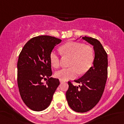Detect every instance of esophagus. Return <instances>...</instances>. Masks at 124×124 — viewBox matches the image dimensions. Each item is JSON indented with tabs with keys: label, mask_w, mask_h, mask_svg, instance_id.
Masks as SVG:
<instances>
[{
	"label": "esophagus",
	"mask_w": 124,
	"mask_h": 124,
	"mask_svg": "<svg viewBox=\"0 0 124 124\" xmlns=\"http://www.w3.org/2000/svg\"><path fill=\"white\" fill-rule=\"evenodd\" d=\"M60 82H61V83H63V81H61V80H60Z\"/></svg>",
	"instance_id": "obj_1"
}]
</instances>
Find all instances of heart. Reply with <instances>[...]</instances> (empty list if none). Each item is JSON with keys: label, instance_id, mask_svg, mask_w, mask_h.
<instances>
[{"label": "heart", "instance_id": "heart-1", "mask_svg": "<svg viewBox=\"0 0 124 124\" xmlns=\"http://www.w3.org/2000/svg\"><path fill=\"white\" fill-rule=\"evenodd\" d=\"M63 55L72 58L69 68H63L56 72L55 77L63 81L73 79L80 74H84L89 70L93 64L95 55L93 49L81 43L69 42L61 47ZM52 66L57 68L59 66V54L52 51L49 55Z\"/></svg>", "mask_w": 124, "mask_h": 124}]
</instances>
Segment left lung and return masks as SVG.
I'll return each mask as SVG.
<instances>
[{"instance_id": "left-lung-1", "label": "left lung", "mask_w": 124, "mask_h": 124, "mask_svg": "<svg viewBox=\"0 0 124 124\" xmlns=\"http://www.w3.org/2000/svg\"><path fill=\"white\" fill-rule=\"evenodd\" d=\"M80 38L93 46V66L81 78L75 81L81 86H73L68 82L66 98L72 109L77 112H85L99 102L103 94L108 75V55L97 39L86 36Z\"/></svg>"}]
</instances>
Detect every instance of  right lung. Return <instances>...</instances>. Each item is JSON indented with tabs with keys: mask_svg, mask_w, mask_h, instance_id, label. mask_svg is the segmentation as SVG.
I'll use <instances>...</instances> for the list:
<instances>
[{
	"mask_svg": "<svg viewBox=\"0 0 124 124\" xmlns=\"http://www.w3.org/2000/svg\"><path fill=\"white\" fill-rule=\"evenodd\" d=\"M61 39L47 35L32 38L23 47L17 61V85L23 102L31 109L42 111L51 104L60 82L52 75L49 55ZM48 78L47 84L42 82Z\"/></svg>",
	"mask_w": 124,
	"mask_h": 124,
	"instance_id": "obj_1",
	"label": "right lung"
}]
</instances>
